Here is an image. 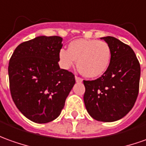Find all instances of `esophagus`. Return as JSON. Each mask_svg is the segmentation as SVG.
Masks as SVG:
<instances>
[{
	"mask_svg": "<svg viewBox=\"0 0 146 146\" xmlns=\"http://www.w3.org/2000/svg\"><path fill=\"white\" fill-rule=\"evenodd\" d=\"M75 81H76V83H82L83 82V79L79 77V76H75Z\"/></svg>",
	"mask_w": 146,
	"mask_h": 146,
	"instance_id": "esophagus-1",
	"label": "esophagus"
}]
</instances>
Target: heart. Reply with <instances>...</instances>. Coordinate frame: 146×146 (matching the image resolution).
Here are the masks:
<instances>
[{
  "label": "heart",
  "instance_id": "1",
  "mask_svg": "<svg viewBox=\"0 0 146 146\" xmlns=\"http://www.w3.org/2000/svg\"><path fill=\"white\" fill-rule=\"evenodd\" d=\"M60 65L68 69L78 60L77 67L84 76L96 78L103 75L111 60V48L105 41L79 39L71 42L68 50L59 52Z\"/></svg>",
  "mask_w": 146,
  "mask_h": 146
}]
</instances>
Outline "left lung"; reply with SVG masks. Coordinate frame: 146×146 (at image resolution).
Masks as SVG:
<instances>
[{
  "label": "left lung",
  "mask_w": 146,
  "mask_h": 146,
  "mask_svg": "<svg viewBox=\"0 0 146 146\" xmlns=\"http://www.w3.org/2000/svg\"><path fill=\"white\" fill-rule=\"evenodd\" d=\"M101 40L111 48V60L105 73L94 80H83V100L88 113L99 121L121 119L132 109L139 91L141 67L133 49L113 36Z\"/></svg>",
  "instance_id": "8db88e82"
}]
</instances>
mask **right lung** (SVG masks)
<instances>
[{
	"instance_id": "obj_1",
	"label": "right lung",
	"mask_w": 146,
	"mask_h": 146,
	"mask_svg": "<svg viewBox=\"0 0 146 146\" xmlns=\"http://www.w3.org/2000/svg\"><path fill=\"white\" fill-rule=\"evenodd\" d=\"M60 36H41L18 45L9 63L11 95L29 120L48 123L59 117L75 83L71 71L58 62Z\"/></svg>"
}]
</instances>
